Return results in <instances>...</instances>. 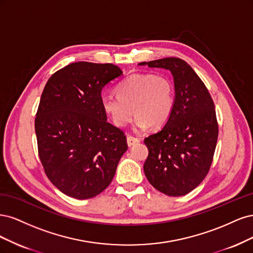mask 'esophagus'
<instances>
[{"instance_id": "34e87169", "label": "esophagus", "mask_w": 253, "mask_h": 253, "mask_svg": "<svg viewBox=\"0 0 253 253\" xmlns=\"http://www.w3.org/2000/svg\"><path fill=\"white\" fill-rule=\"evenodd\" d=\"M138 142H140V138L134 137L132 135H128L127 136V144H128V146H133V145L137 144Z\"/></svg>"}]
</instances>
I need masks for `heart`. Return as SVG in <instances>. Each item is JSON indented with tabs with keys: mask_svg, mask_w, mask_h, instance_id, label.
<instances>
[{
	"mask_svg": "<svg viewBox=\"0 0 253 253\" xmlns=\"http://www.w3.org/2000/svg\"><path fill=\"white\" fill-rule=\"evenodd\" d=\"M117 92L103 93L101 105L119 128L125 127L133 115L136 131L148 126L160 128L167 123L174 107V84L165 75L134 73L118 85Z\"/></svg>",
	"mask_w": 253,
	"mask_h": 253,
	"instance_id": "obj_1",
	"label": "heart"
}]
</instances>
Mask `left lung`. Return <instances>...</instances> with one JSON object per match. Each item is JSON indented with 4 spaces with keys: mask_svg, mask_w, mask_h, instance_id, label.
I'll return each instance as SVG.
<instances>
[{
    "mask_svg": "<svg viewBox=\"0 0 253 253\" xmlns=\"http://www.w3.org/2000/svg\"><path fill=\"white\" fill-rule=\"evenodd\" d=\"M140 65L165 68L173 76L174 107L165 126L144 140L149 151L144 172L157 190L181 197L202 183L212 163L218 135L214 103L184 60L165 58Z\"/></svg>",
    "mask_w": 253,
    "mask_h": 253,
    "instance_id": "obj_1",
    "label": "left lung"
}]
</instances>
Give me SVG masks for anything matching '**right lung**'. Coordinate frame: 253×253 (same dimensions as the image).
Wrapping results in <instances>:
<instances>
[{"instance_id":"1","label":"right lung","mask_w":253,"mask_h":253,"mask_svg":"<svg viewBox=\"0 0 253 253\" xmlns=\"http://www.w3.org/2000/svg\"><path fill=\"white\" fill-rule=\"evenodd\" d=\"M122 73L113 64L77 62L44 87L35 120L39 157L49 181L68 197L104 191L128 149L124 131L108 123L101 105L102 89Z\"/></svg>"}]
</instances>
